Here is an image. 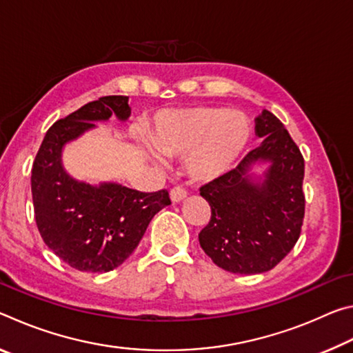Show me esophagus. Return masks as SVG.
Returning a JSON list of instances; mask_svg holds the SVG:
<instances>
[{
    "label": "esophagus",
    "mask_w": 353,
    "mask_h": 353,
    "mask_svg": "<svg viewBox=\"0 0 353 353\" xmlns=\"http://www.w3.org/2000/svg\"><path fill=\"white\" fill-rule=\"evenodd\" d=\"M170 198L176 204V202H181V201H183L185 198H187V191H185L181 187H174V188L170 191Z\"/></svg>",
    "instance_id": "obj_1"
}]
</instances>
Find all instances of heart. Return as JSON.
Here are the masks:
<instances>
[{
	"mask_svg": "<svg viewBox=\"0 0 353 353\" xmlns=\"http://www.w3.org/2000/svg\"><path fill=\"white\" fill-rule=\"evenodd\" d=\"M252 126L243 112L219 105H194L163 110L149 128L143 152L152 163L165 157H185V168L198 182H212L234 168L248 148Z\"/></svg>",
	"mask_w": 353,
	"mask_h": 353,
	"instance_id": "1",
	"label": "heart"
}]
</instances>
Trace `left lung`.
<instances>
[{"instance_id": "1", "label": "left lung", "mask_w": 353, "mask_h": 353, "mask_svg": "<svg viewBox=\"0 0 353 353\" xmlns=\"http://www.w3.org/2000/svg\"><path fill=\"white\" fill-rule=\"evenodd\" d=\"M261 145L235 170L201 187L212 218L199 243L214 265L234 274H261L282 261L301 235L305 213L303 157L271 112L255 118ZM267 165L263 175L254 168Z\"/></svg>"}]
</instances>
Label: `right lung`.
<instances>
[{
  "mask_svg": "<svg viewBox=\"0 0 353 353\" xmlns=\"http://www.w3.org/2000/svg\"><path fill=\"white\" fill-rule=\"evenodd\" d=\"M128 97H103L59 119L35 155L31 190L35 223L48 248L83 272H109L129 259L155 213L170 205L166 190L141 193L117 182L92 185L63 168L65 145L97 121L130 117Z\"/></svg>",
  "mask_w": 353,
  "mask_h": 353,
  "instance_id": "1",
  "label": "right lung"
}]
</instances>
